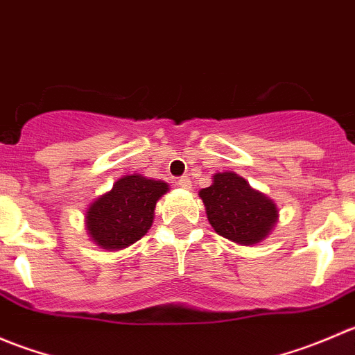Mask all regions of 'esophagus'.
Returning a JSON list of instances; mask_svg holds the SVG:
<instances>
[{
    "label": "esophagus",
    "instance_id": "34e87169",
    "mask_svg": "<svg viewBox=\"0 0 355 355\" xmlns=\"http://www.w3.org/2000/svg\"><path fill=\"white\" fill-rule=\"evenodd\" d=\"M177 185H178V187H182V189H191L192 182H191V178H189V177H180L177 180Z\"/></svg>",
    "mask_w": 355,
    "mask_h": 355
}]
</instances>
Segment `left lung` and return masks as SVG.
<instances>
[{"label": "left lung", "mask_w": 355, "mask_h": 355, "mask_svg": "<svg viewBox=\"0 0 355 355\" xmlns=\"http://www.w3.org/2000/svg\"><path fill=\"white\" fill-rule=\"evenodd\" d=\"M199 198L214 232L235 244H259L278 220L277 204L234 171L214 175L213 185L202 189Z\"/></svg>", "instance_id": "obj_1"}]
</instances>
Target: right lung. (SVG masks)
Masks as SVG:
<instances>
[{
	"instance_id": "add662e5",
	"label": "right lung",
	"mask_w": 355,
	"mask_h": 355,
	"mask_svg": "<svg viewBox=\"0 0 355 355\" xmlns=\"http://www.w3.org/2000/svg\"><path fill=\"white\" fill-rule=\"evenodd\" d=\"M168 184L142 175H125L113 189L89 206L85 227L92 242L106 250H120L141 241L155 220L156 202Z\"/></svg>"
}]
</instances>
